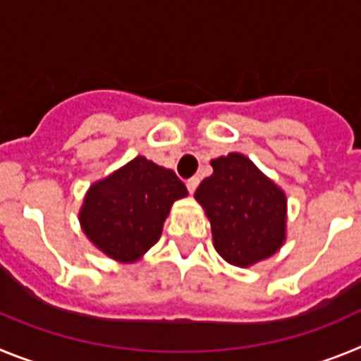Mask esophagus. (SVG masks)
<instances>
[{
    "label": "esophagus",
    "instance_id": "34e87169",
    "mask_svg": "<svg viewBox=\"0 0 361 361\" xmlns=\"http://www.w3.org/2000/svg\"><path fill=\"white\" fill-rule=\"evenodd\" d=\"M199 183H200V178H199V177H191V178H188V180H186L188 191H190V193H193V191L197 190V186H199Z\"/></svg>",
    "mask_w": 361,
    "mask_h": 361
}]
</instances>
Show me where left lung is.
<instances>
[{"instance_id": "1", "label": "left lung", "mask_w": 361, "mask_h": 361, "mask_svg": "<svg viewBox=\"0 0 361 361\" xmlns=\"http://www.w3.org/2000/svg\"><path fill=\"white\" fill-rule=\"evenodd\" d=\"M195 199L212 222L213 244L224 260L247 267L271 257L286 238V195L240 153L213 159Z\"/></svg>"}]
</instances>
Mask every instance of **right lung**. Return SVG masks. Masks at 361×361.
<instances>
[{
    "label": "right lung",
    "mask_w": 361,
    "mask_h": 361,
    "mask_svg": "<svg viewBox=\"0 0 361 361\" xmlns=\"http://www.w3.org/2000/svg\"><path fill=\"white\" fill-rule=\"evenodd\" d=\"M186 195L175 171L135 157L88 190L79 220L95 247L130 262L159 240L171 204Z\"/></svg>",
    "instance_id": "1"
}]
</instances>
